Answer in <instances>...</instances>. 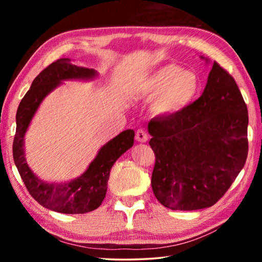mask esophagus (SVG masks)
<instances>
[{
	"instance_id": "esophagus-1",
	"label": "esophagus",
	"mask_w": 262,
	"mask_h": 262,
	"mask_svg": "<svg viewBox=\"0 0 262 262\" xmlns=\"http://www.w3.org/2000/svg\"><path fill=\"white\" fill-rule=\"evenodd\" d=\"M135 140L137 142H142V143H144V142L148 141V134L143 129H137L135 134Z\"/></svg>"
}]
</instances>
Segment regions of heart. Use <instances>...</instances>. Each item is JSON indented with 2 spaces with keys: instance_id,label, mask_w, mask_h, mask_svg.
I'll use <instances>...</instances> for the list:
<instances>
[{
  "instance_id": "heart-1",
  "label": "heart",
  "mask_w": 262,
  "mask_h": 262,
  "mask_svg": "<svg viewBox=\"0 0 262 262\" xmlns=\"http://www.w3.org/2000/svg\"><path fill=\"white\" fill-rule=\"evenodd\" d=\"M200 91V79L176 63L155 69L140 84V94L150 98V110L159 117H170L187 108Z\"/></svg>"
}]
</instances>
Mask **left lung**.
<instances>
[{
    "label": "left lung",
    "mask_w": 262,
    "mask_h": 262,
    "mask_svg": "<svg viewBox=\"0 0 262 262\" xmlns=\"http://www.w3.org/2000/svg\"><path fill=\"white\" fill-rule=\"evenodd\" d=\"M247 126V107L236 82L214 62L200 98L178 114L149 122L157 200L172 210L215 205L245 165Z\"/></svg>",
    "instance_id": "obj_1"
}]
</instances>
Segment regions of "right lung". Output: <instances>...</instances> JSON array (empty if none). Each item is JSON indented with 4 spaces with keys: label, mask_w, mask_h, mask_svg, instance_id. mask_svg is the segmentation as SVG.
<instances>
[{
    "label": "right lung",
    "mask_w": 262,
    "mask_h": 262,
    "mask_svg": "<svg viewBox=\"0 0 262 262\" xmlns=\"http://www.w3.org/2000/svg\"><path fill=\"white\" fill-rule=\"evenodd\" d=\"M97 76V70L75 66L68 57L57 60L33 79L30 90L26 92L17 110L16 135L12 144L14 161L29 193L47 209L62 214H84L97 209L106 195L113 164L134 144V130L121 132L99 149L94 161L81 176L68 183L43 181L34 174L26 163L25 134L42 100L63 81H91Z\"/></svg>",
    "instance_id": "1"
}]
</instances>
